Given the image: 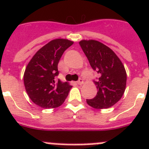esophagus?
Masks as SVG:
<instances>
[{
	"instance_id": "34e87169",
	"label": "esophagus",
	"mask_w": 149,
	"mask_h": 149,
	"mask_svg": "<svg viewBox=\"0 0 149 149\" xmlns=\"http://www.w3.org/2000/svg\"><path fill=\"white\" fill-rule=\"evenodd\" d=\"M83 83H84V81H83V80L81 79H79V81H77V84L79 85H81V84H83Z\"/></svg>"
}]
</instances>
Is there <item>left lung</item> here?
<instances>
[{"instance_id": "left-lung-1", "label": "left lung", "mask_w": 149, "mask_h": 149, "mask_svg": "<svg viewBox=\"0 0 149 149\" xmlns=\"http://www.w3.org/2000/svg\"><path fill=\"white\" fill-rule=\"evenodd\" d=\"M92 68L98 73L93 81L98 90L95 97L87 99L89 106L95 109H107L123 96L126 86V72L118 56L111 48L94 40L79 42Z\"/></svg>"}]
</instances>
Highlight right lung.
<instances>
[{
	"label": "right lung",
	"instance_id": "right-lung-1",
	"mask_svg": "<svg viewBox=\"0 0 149 149\" xmlns=\"http://www.w3.org/2000/svg\"><path fill=\"white\" fill-rule=\"evenodd\" d=\"M73 42L55 39L37 51L28 63L23 76L25 88L30 99L39 107L51 109L63 104L72 88L68 82L54 78L59 74L58 63L65 50Z\"/></svg>",
	"mask_w": 149,
	"mask_h": 149
}]
</instances>
